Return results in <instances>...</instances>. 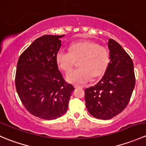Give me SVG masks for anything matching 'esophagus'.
Instances as JSON below:
<instances>
[{
  "label": "esophagus",
  "mask_w": 146,
  "mask_h": 146,
  "mask_svg": "<svg viewBox=\"0 0 146 146\" xmlns=\"http://www.w3.org/2000/svg\"><path fill=\"white\" fill-rule=\"evenodd\" d=\"M74 88H82V86H80V85H74Z\"/></svg>",
  "instance_id": "esophagus-1"
}]
</instances>
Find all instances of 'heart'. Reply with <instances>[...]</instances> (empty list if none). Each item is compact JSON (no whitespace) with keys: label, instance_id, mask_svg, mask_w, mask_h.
<instances>
[{"label":"heart","instance_id":"heart-1","mask_svg":"<svg viewBox=\"0 0 146 146\" xmlns=\"http://www.w3.org/2000/svg\"><path fill=\"white\" fill-rule=\"evenodd\" d=\"M78 61L79 68L66 76L70 83H85L90 78L102 77L110 64V52L97 42L83 40L70 45L69 51L61 49L56 54L57 66L65 73L72 70Z\"/></svg>","mask_w":146,"mask_h":146}]
</instances>
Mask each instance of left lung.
Wrapping results in <instances>:
<instances>
[{
  "instance_id": "8db88e82",
  "label": "left lung",
  "mask_w": 146,
  "mask_h": 146,
  "mask_svg": "<svg viewBox=\"0 0 146 146\" xmlns=\"http://www.w3.org/2000/svg\"><path fill=\"white\" fill-rule=\"evenodd\" d=\"M110 61L102 78L85 90L88 111L92 117L107 120L120 114L129 104L136 84L133 63L118 42L109 39Z\"/></svg>"
}]
</instances>
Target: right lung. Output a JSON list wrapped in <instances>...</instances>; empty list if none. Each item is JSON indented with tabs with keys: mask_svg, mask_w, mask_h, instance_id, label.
<instances>
[{
	"mask_svg": "<svg viewBox=\"0 0 146 146\" xmlns=\"http://www.w3.org/2000/svg\"><path fill=\"white\" fill-rule=\"evenodd\" d=\"M64 35L37 38L19 57L15 87L26 110L46 120L61 117L67 111L72 85L64 80L56 62V54Z\"/></svg>",
	"mask_w": 146,
	"mask_h": 146,
	"instance_id": "right-lung-1",
	"label": "right lung"
}]
</instances>
